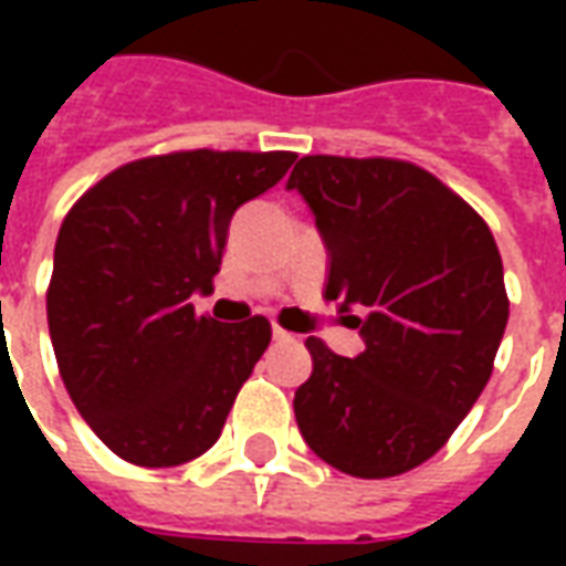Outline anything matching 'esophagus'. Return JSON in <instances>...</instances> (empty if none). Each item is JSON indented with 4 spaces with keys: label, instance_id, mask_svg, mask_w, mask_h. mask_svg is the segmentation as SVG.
Wrapping results in <instances>:
<instances>
[{
    "label": "esophagus",
    "instance_id": "34e87169",
    "mask_svg": "<svg viewBox=\"0 0 566 566\" xmlns=\"http://www.w3.org/2000/svg\"><path fill=\"white\" fill-rule=\"evenodd\" d=\"M272 339H275V343H294V336L287 331H282V327H272Z\"/></svg>",
    "mask_w": 566,
    "mask_h": 566
}]
</instances>
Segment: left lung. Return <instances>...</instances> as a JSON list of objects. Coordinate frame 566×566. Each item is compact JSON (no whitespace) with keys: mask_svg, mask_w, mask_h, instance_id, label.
I'll use <instances>...</instances> for the list:
<instances>
[{"mask_svg":"<svg viewBox=\"0 0 566 566\" xmlns=\"http://www.w3.org/2000/svg\"><path fill=\"white\" fill-rule=\"evenodd\" d=\"M287 190L306 199L327 245L324 296L364 336L357 357L306 339L300 433L348 475L406 473L449 442L491 379L510 318L497 242L416 163L315 154Z\"/></svg>","mask_w":566,"mask_h":566,"instance_id":"obj_1","label":"left lung"}]
</instances>
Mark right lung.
Segmentation results:
<instances>
[{"mask_svg": "<svg viewBox=\"0 0 566 566\" xmlns=\"http://www.w3.org/2000/svg\"><path fill=\"white\" fill-rule=\"evenodd\" d=\"M291 150H175L108 172L54 248L48 327L72 403L117 458L178 467L221 437L272 339L263 315L221 324L211 291L235 209L291 169Z\"/></svg>", "mask_w": 566, "mask_h": 566, "instance_id": "1", "label": "right lung"}]
</instances>
